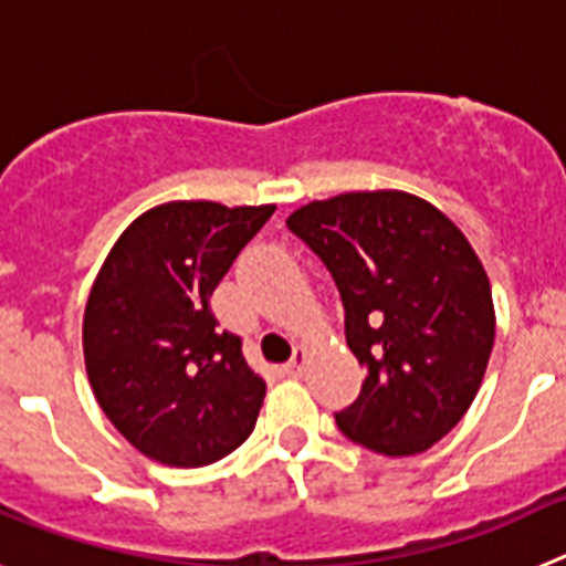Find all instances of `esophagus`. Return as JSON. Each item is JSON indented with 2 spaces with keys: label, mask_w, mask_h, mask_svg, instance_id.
<instances>
[{
  "label": "esophagus",
  "mask_w": 566,
  "mask_h": 566,
  "mask_svg": "<svg viewBox=\"0 0 566 566\" xmlns=\"http://www.w3.org/2000/svg\"><path fill=\"white\" fill-rule=\"evenodd\" d=\"M306 359H308V348L297 345V348H294V357L283 365V371H286L289 377H300V374H303V368H306Z\"/></svg>",
  "instance_id": "34e87169"
}]
</instances>
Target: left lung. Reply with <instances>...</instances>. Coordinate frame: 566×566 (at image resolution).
Here are the masks:
<instances>
[{"instance_id": "1", "label": "left lung", "mask_w": 566, "mask_h": 566, "mask_svg": "<svg viewBox=\"0 0 566 566\" xmlns=\"http://www.w3.org/2000/svg\"><path fill=\"white\" fill-rule=\"evenodd\" d=\"M286 227L332 272L345 343L365 368L339 431L382 457L437 444L476 399L496 337L482 260L457 223L402 189L343 192Z\"/></svg>"}]
</instances>
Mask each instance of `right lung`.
<instances>
[{"label": "right lung", "mask_w": 566, "mask_h": 566, "mask_svg": "<svg viewBox=\"0 0 566 566\" xmlns=\"http://www.w3.org/2000/svg\"><path fill=\"white\" fill-rule=\"evenodd\" d=\"M274 203L169 201L115 240L84 308V365L102 411L144 457L203 468L254 431L266 382L209 297Z\"/></svg>", "instance_id": "right-lung-1"}]
</instances>
